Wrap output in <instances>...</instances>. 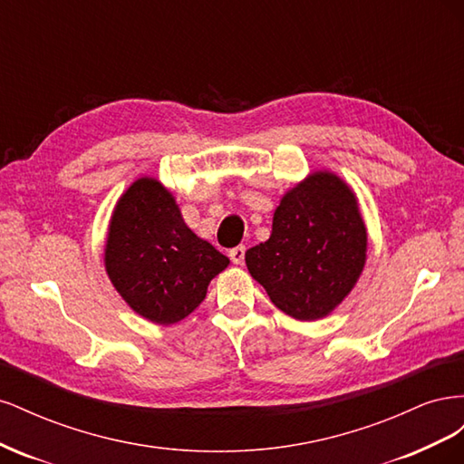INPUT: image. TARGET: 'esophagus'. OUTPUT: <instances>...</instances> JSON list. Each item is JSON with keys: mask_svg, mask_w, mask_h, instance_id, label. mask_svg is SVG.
I'll list each match as a JSON object with an SVG mask.
<instances>
[{"mask_svg": "<svg viewBox=\"0 0 464 464\" xmlns=\"http://www.w3.org/2000/svg\"><path fill=\"white\" fill-rule=\"evenodd\" d=\"M228 256H230L232 263L242 265L244 259H246V246H236V247H232V249L228 251Z\"/></svg>", "mask_w": 464, "mask_h": 464, "instance_id": "esophagus-1", "label": "esophagus"}]
</instances>
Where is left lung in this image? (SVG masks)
<instances>
[{
  "mask_svg": "<svg viewBox=\"0 0 464 464\" xmlns=\"http://www.w3.org/2000/svg\"><path fill=\"white\" fill-rule=\"evenodd\" d=\"M366 251V224L354 191L321 170L283 195L269 240L246 251V265L280 312L315 321L354 288Z\"/></svg>",
  "mask_w": 464,
  "mask_h": 464,
  "instance_id": "1",
  "label": "left lung"
}]
</instances>
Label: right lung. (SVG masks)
I'll return each instance as SVG.
<instances>
[{
  "label": "right lung",
  "mask_w": 464,
  "mask_h": 464,
  "mask_svg": "<svg viewBox=\"0 0 464 464\" xmlns=\"http://www.w3.org/2000/svg\"><path fill=\"white\" fill-rule=\"evenodd\" d=\"M104 265L135 314L172 325L205 300L208 283L230 259L188 228L159 179L139 178L110 218Z\"/></svg>",
  "instance_id": "right-lung-1"
}]
</instances>
